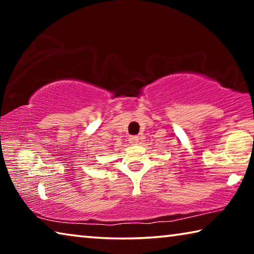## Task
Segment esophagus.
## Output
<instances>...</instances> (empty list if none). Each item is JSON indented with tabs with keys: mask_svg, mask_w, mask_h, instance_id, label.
<instances>
[{
	"mask_svg": "<svg viewBox=\"0 0 254 254\" xmlns=\"http://www.w3.org/2000/svg\"><path fill=\"white\" fill-rule=\"evenodd\" d=\"M128 142H130L131 144H136L137 142H139V137L137 136H130L128 137Z\"/></svg>",
	"mask_w": 254,
	"mask_h": 254,
	"instance_id": "obj_1",
	"label": "esophagus"
}]
</instances>
